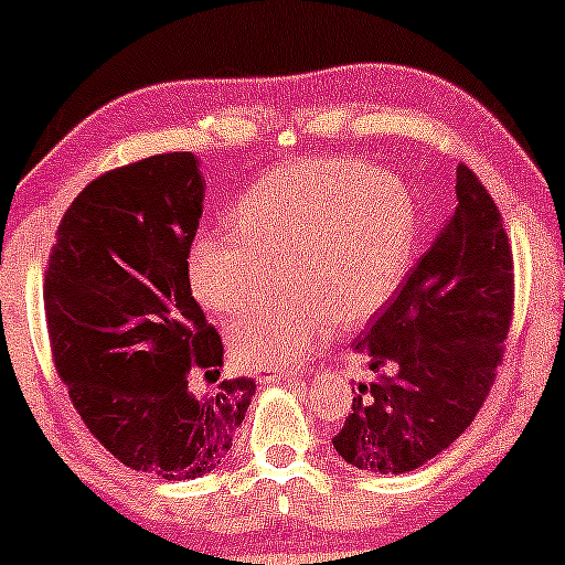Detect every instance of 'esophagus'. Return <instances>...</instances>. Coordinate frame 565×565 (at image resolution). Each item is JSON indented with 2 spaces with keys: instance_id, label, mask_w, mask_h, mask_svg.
<instances>
[{
  "instance_id": "obj_1",
  "label": "esophagus",
  "mask_w": 565,
  "mask_h": 565,
  "mask_svg": "<svg viewBox=\"0 0 565 565\" xmlns=\"http://www.w3.org/2000/svg\"><path fill=\"white\" fill-rule=\"evenodd\" d=\"M257 377L260 382H278V380H295L297 372H278V369H263V372H257Z\"/></svg>"
}]
</instances>
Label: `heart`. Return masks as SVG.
<instances>
[{"label": "heart", "mask_w": 565, "mask_h": 565, "mask_svg": "<svg viewBox=\"0 0 565 565\" xmlns=\"http://www.w3.org/2000/svg\"><path fill=\"white\" fill-rule=\"evenodd\" d=\"M233 233H201L188 249V281L223 316L249 310L276 287L287 297L231 329L246 366L300 364L334 329L361 327L404 281L417 210L404 180L361 159H313L263 174L238 199Z\"/></svg>", "instance_id": "1"}]
</instances>
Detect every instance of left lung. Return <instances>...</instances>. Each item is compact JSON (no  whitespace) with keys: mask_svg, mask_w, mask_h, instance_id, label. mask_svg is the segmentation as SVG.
I'll use <instances>...</instances> for the list:
<instances>
[{"mask_svg":"<svg viewBox=\"0 0 565 565\" xmlns=\"http://www.w3.org/2000/svg\"><path fill=\"white\" fill-rule=\"evenodd\" d=\"M457 206L417 268L353 350L372 382L332 438L366 472H408L462 436L502 364L515 305L512 246L499 206L468 164H457Z\"/></svg>","mask_w":565,"mask_h":565,"instance_id":"1","label":"left lung"}]
</instances>
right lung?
<instances>
[{
    "mask_svg": "<svg viewBox=\"0 0 565 565\" xmlns=\"http://www.w3.org/2000/svg\"><path fill=\"white\" fill-rule=\"evenodd\" d=\"M204 180L193 153L116 167L71 201L44 270L50 350L89 433L127 468L185 481L215 470L255 395L217 382L223 340L188 281Z\"/></svg>",
    "mask_w": 565,
    "mask_h": 565,
    "instance_id": "right-lung-1",
    "label": "right lung"
}]
</instances>
